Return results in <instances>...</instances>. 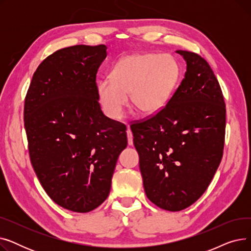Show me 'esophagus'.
I'll use <instances>...</instances> for the list:
<instances>
[{
  "mask_svg": "<svg viewBox=\"0 0 251 251\" xmlns=\"http://www.w3.org/2000/svg\"><path fill=\"white\" fill-rule=\"evenodd\" d=\"M127 140H128V144L129 146H132L133 144V134H132V132H131V130H130V128H128L127 129Z\"/></svg>",
  "mask_w": 251,
  "mask_h": 251,
  "instance_id": "34e87169",
  "label": "esophagus"
}]
</instances>
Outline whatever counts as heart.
I'll list each match as a JSON object with an SVG mask.
<instances>
[{"instance_id": "1", "label": "heart", "mask_w": 251, "mask_h": 251, "mask_svg": "<svg viewBox=\"0 0 251 251\" xmlns=\"http://www.w3.org/2000/svg\"><path fill=\"white\" fill-rule=\"evenodd\" d=\"M178 78L175 61L166 55L135 54L119 60L111 73L98 84L103 113L120 120L130 94L131 103L143 115L159 112L167 102Z\"/></svg>"}]
</instances>
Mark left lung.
Returning a JSON list of instances; mask_svg holds the SVG:
<instances>
[{
  "label": "left lung",
  "instance_id": "left-lung-1",
  "mask_svg": "<svg viewBox=\"0 0 251 251\" xmlns=\"http://www.w3.org/2000/svg\"><path fill=\"white\" fill-rule=\"evenodd\" d=\"M187 71L167 104L133 124V143L148 199L179 212L208 187L221 163L226 104L218 79L199 54L177 50Z\"/></svg>",
  "mask_w": 251,
  "mask_h": 251
}]
</instances>
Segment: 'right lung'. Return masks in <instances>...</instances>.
I'll return each mask as SVG.
<instances>
[{"label": "right lung", "mask_w": 251, "mask_h": 251, "mask_svg": "<svg viewBox=\"0 0 251 251\" xmlns=\"http://www.w3.org/2000/svg\"><path fill=\"white\" fill-rule=\"evenodd\" d=\"M104 45H77L47 57L35 70L24 101L30 162L47 194L60 206L88 213L111 190L126 126L105 117L97 73Z\"/></svg>", "instance_id": "right-lung-1"}]
</instances>
